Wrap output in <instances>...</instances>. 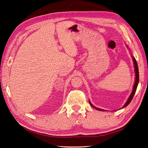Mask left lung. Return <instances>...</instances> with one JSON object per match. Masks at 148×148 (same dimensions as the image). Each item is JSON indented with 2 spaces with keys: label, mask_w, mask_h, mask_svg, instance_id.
Masks as SVG:
<instances>
[{
  "label": "left lung",
  "mask_w": 148,
  "mask_h": 148,
  "mask_svg": "<svg viewBox=\"0 0 148 148\" xmlns=\"http://www.w3.org/2000/svg\"><path fill=\"white\" fill-rule=\"evenodd\" d=\"M133 63H134V65H135V73H136V78H135V84H134L133 86V91L131 93V95L130 96L129 98L128 101L126 102V103H125V104L123 106V107H127L130 103V102L132 101L133 97L134 96V95H135V93L136 92V88H137V86H138V83H139V71H138V64H137V62H136V60L135 59V57H133ZM89 104H90V105L94 107V108H95L96 109L98 110H101V111H104V110H102V109H100L99 108H97V107H95V106H94L90 102V101H89Z\"/></svg>",
  "instance_id": "left-lung-1"
}]
</instances>
